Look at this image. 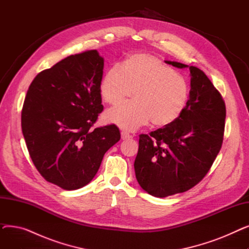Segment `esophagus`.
<instances>
[{
    "mask_svg": "<svg viewBox=\"0 0 249 249\" xmlns=\"http://www.w3.org/2000/svg\"><path fill=\"white\" fill-rule=\"evenodd\" d=\"M121 138H122L123 140H126V139H130V138H132V136L130 135L129 133L125 132V131H122V132H121Z\"/></svg>",
    "mask_w": 249,
    "mask_h": 249,
    "instance_id": "obj_1",
    "label": "esophagus"
}]
</instances>
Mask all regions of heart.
<instances>
[{"instance_id": "1", "label": "heart", "mask_w": 249, "mask_h": 249, "mask_svg": "<svg viewBox=\"0 0 249 249\" xmlns=\"http://www.w3.org/2000/svg\"><path fill=\"white\" fill-rule=\"evenodd\" d=\"M101 96L117 105L134 91L135 100L108 110L105 120L125 130H136L150 120L163 127L176 122L189 100V85L181 75L159 58L145 53L128 57L123 68L115 65L104 75Z\"/></svg>"}]
</instances>
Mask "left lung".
Here are the masks:
<instances>
[{
	"mask_svg": "<svg viewBox=\"0 0 249 249\" xmlns=\"http://www.w3.org/2000/svg\"><path fill=\"white\" fill-rule=\"evenodd\" d=\"M165 63L189 68L191 89L176 122L139 136L136 179L158 198L184 193L204 178L221 149L226 117L223 99L203 71L177 61Z\"/></svg>",
	"mask_w": 249,
	"mask_h": 249,
	"instance_id": "left-lung-1",
	"label": "left lung"
}]
</instances>
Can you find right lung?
I'll return each instance as SVG.
<instances>
[{"mask_svg": "<svg viewBox=\"0 0 249 249\" xmlns=\"http://www.w3.org/2000/svg\"><path fill=\"white\" fill-rule=\"evenodd\" d=\"M104 58L97 50L65 57L39 72L26 95L21 126L30 158L49 182L72 191L94 178L119 129L91 126L103 111Z\"/></svg>", "mask_w": 249, "mask_h": 249, "instance_id": "add662e5", "label": "right lung"}]
</instances>
